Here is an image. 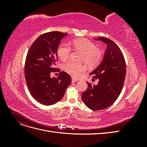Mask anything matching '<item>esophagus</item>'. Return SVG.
<instances>
[{"instance_id": "esophagus-1", "label": "esophagus", "mask_w": 147, "mask_h": 147, "mask_svg": "<svg viewBox=\"0 0 147 147\" xmlns=\"http://www.w3.org/2000/svg\"><path fill=\"white\" fill-rule=\"evenodd\" d=\"M77 81H78V79L75 78H74V77L72 78V82H77Z\"/></svg>"}]
</instances>
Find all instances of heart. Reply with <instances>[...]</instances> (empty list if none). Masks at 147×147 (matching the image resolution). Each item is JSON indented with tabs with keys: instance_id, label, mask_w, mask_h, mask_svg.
I'll list each match as a JSON object with an SVG mask.
<instances>
[{
	"instance_id": "1",
	"label": "heart",
	"mask_w": 147,
	"mask_h": 147,
	"mask_svg": "<svg viewBox=\"0 0 147 147\" xmlns=\"http://www.w3.org/2000/svg\"><path fill=\"white\" fill-rule=\"evenodd\" d=\"M71 46L75 51L82 53L81 61L89 67H92L100 63L102 56V52L99 48H96L92 42L86 38H78L74 40L71 43ZM57 53L59 58L65 61L70 56L71 49L67 44L62 43L58 47ZM64 69L72 77H78L86 70V67L80 63L69 61L64 65Z\"/></svg>"
}]
</instances>
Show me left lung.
<instances>
[{
	"label": "left lung",
	"mask_w": 147,
	"mask_h": 147,
	"mask_svg": "<svg viewBox=\"0 0 147 147\" xmlns=\"http://www.w3.org/2000/svg\"><path fill=\"white\" fill-rule=\"evenodd\" d=\"M96 40L106 43L107 48L101 63L90 74L99 79L97 85L87 82V90L83 92V103L92 110L109 107L117 99L123 89L126 66L123 53L111 40L99 37Z\"/></svg>",
	"instance_id": "8db88e82"
}]
</instances>
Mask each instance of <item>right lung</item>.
<instances>
[{
    "label": "right lung",
    "mask_w": 147,
    "mask_h": 147,
    "mask_svg": "<svg viewBox=\"0 0 147 147\" xmlns=\"http://www.w3.org/2000/svg\"><path fill=\"white\" fill-rule=\"evenodd\" d=\"M67 34L58 31L43 34L35 40L26 56L24 74L30 94L39 103L50 105L61 100L72 79L65 72L57 78L50 74L57 59V48L61 40Z\"/></svg>",
    "instance_id": "add662e5"
}]
</instances>
